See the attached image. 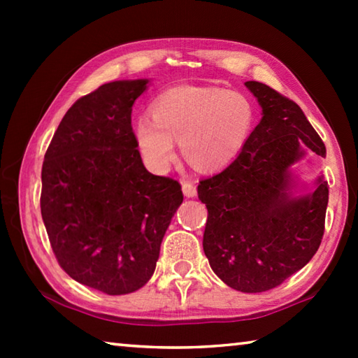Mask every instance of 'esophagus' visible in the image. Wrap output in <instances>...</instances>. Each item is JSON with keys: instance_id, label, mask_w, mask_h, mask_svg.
<instances>
[{"instance_id": "34e87169", "label": "esophagus", "mask_w": 358, "mask_h": 358, "mask_svg": "<svg viewBox=\"0 0 358 358\" xmlns=\"http://www.w3.org/2000/svg\"><path fill=\"white\" fill-rule=\"evenodd\" d=\"M181 189H183V194L187 199L196 197L197 194L196 186H194V183H191V181H183V183H181Z\"/></svg>"}]
</instances>
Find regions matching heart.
<instances>
[{"label": "heart", "mask_w": 358, "mask_h": 358, "mask_svg": "<svg viewBox=\"0 0 358 358\" xmlns=\"http://www.w3.org/2000/svg\"><path fill=\"white\" fill-rule=\"evenodd\" d=\"M134 124L138 151L148 167L164 172L180 142L185 159L213 172L237 159L251 136L256 112L245 94L215 87L167 90Z\"/></svg>", "instance_id": "obj_1"}]
</instances>
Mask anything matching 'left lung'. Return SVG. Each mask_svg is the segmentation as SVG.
<instances>
[{
  "label": "left lung",
  "instance_id": "1",
  "mask_svg": "<svg viewBox=\"0 0 358 358\" xmlns=\"http://www.w3.org/2000/svg\"><path fill=\"white\" fill-rule=\"evenodd\" d=\"M262 118L237 156L222 172L197 186L207 205L203 251L210 266L229 287L265 292L303 268L324 235L329 185L322 175L314 189L296 196L290 171L311 150L325 156L301 108L268 85L250 80Z\"/></svg>",
  "mask_w": 358,
  "mask_h": 358
}]
</instances>
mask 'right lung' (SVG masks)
Segmentation results:
<instances>
[{
  "mask_svg": "<svg viewBox=\"0 0 358 358\" xmlns=\"http://www.w3.org/2000/svg\"><path fill=\"white\" fill-rule=\"evenodd\" d=\"M148 78L115 80L74 102L42 164L41 213L58 264L108 295L143 287L183 202L178 181L145 169L131 124Z\"/></svg>",
  "mask_w": 358,
  "mask_h": 358,
  "instance_id": "obj_1",
  "label": "right lung"
}]
</instances>
